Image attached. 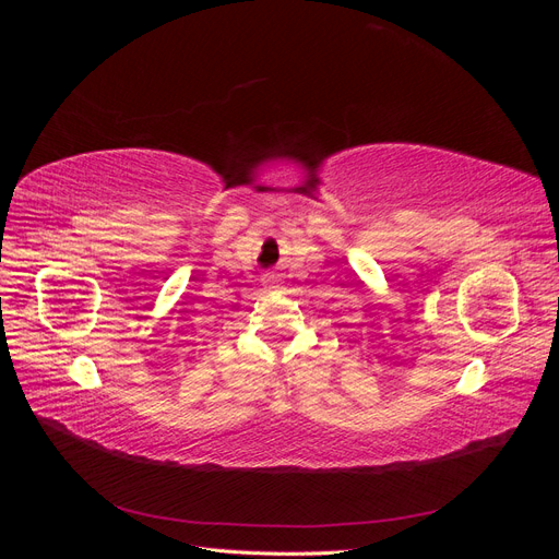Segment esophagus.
Here are the masks:
<instances>
[{
  "label": "esophagus",
  "mask_w": 559,
  "mask_h": 559,
  "mask_svg": "<svg viewBox=\"0 0 559 559\" xmlns=\"http://www.w3.org/2000/svg\"><path fill=\"white\" fill-rule=\"evenodd\" d=\"M277 280H280V275H275V273H265V275H263V284H265V286H275Z\"/></svg>",
  "instance_id": "1"
}]
</instances>
